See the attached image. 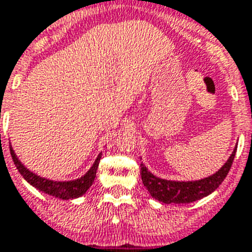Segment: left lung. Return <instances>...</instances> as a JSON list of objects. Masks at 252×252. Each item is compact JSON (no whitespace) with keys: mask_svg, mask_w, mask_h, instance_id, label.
I'll use <instances>...</instances> for the list:
<instances>
[{"mask_svg":"<svg viewBox=\"0 0 252 252\" xmlns=\"http://www.w3.org/2000/svg\"><path fill=\"white\" fill-rule=\"evenodd\" d=\"M237 149H234L227 162L215 174L200 181L175 182L158 178L141 164L142 183L152 197L164 204H189L214 192L229 172Z\"/></svg>","mask_w":252,"mask_h":252,"instance_id":"8db88e82","label":"left lung"}]
</instances>
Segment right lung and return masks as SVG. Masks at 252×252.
<instances>
[{"label": "right lung", "instance_id": "add662e5", "mask_svg": "<svg viewBox=\"0 0 252 252\" xmlns=\"http://www.w3.org/2000/svg\"><path fill=\"white\" fill-rule=\"evenodd\" d=\"M10 152H11V158L14 160V164L16 166V169L19 170V173L24 177V179L28 183H31L33 187H35L39 191L44 192V193H48L54 197L61 198V200H70V198H77L80 197L82 194H84L87 192V189L92 186L94 178H96V172L97 168H98V162H100L101 154L97 156L96 161L92 165V168L83 175L80 177L79 179H75V181H69V182H54L50 181V179L41 178L39 175L32 173L31 170L25 168L23 165L20 160L16 158L14 150L10 146Z\"/></svg>", "mask_w": 252, "mask_h": 252}]
</instances>
